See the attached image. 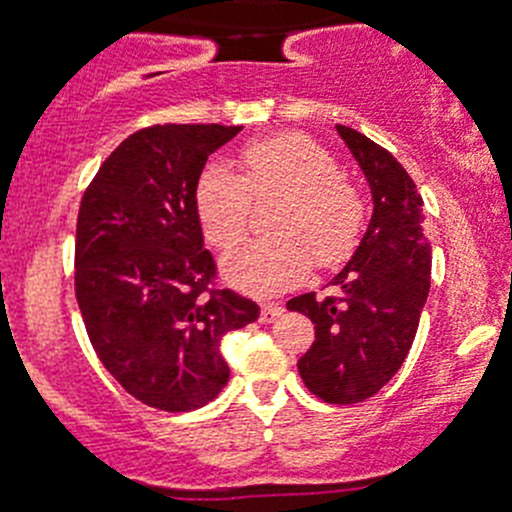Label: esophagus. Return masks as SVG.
I'll list each match as a JSON object with an SVG mask.
<instances>
[{
  "instance_id": "esophagus-1",
  "label": "esophagus",
  "mask_w": 512,
  "mask_h": 512,
  "mask_svg": "<svg viewBox=\"0 0 512 512\" xmlns=\"http://www.w3.org/2000/svg\"><path fill=\"white\" fill-rule=\"evenodd\" d=\"M283 308L278 303H262L260 308V323H272L275 318H280Z\"/></svg>"
}]
</instances>
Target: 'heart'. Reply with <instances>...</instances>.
<instances>
[{
  "label": "heart",
  "mask_w": 512,
  "mask_h": 512,
  "mask_svg": "<svg viewBox=\"0 0 512 512\" xmlns=\"http://www.w3.org/2000/svg\"><path fill=\"white\" fill-rule=\"evenodd\" d=\"M242 174L209 164L194 184V212L209 245L229 250L250 224L252 199L280 194L267 227L278 232L245 242L222 262L224 278L247 293H280L300 283L310 265L331 267L356 250L366 202L338 174L336 156L303 133H278L242 146Z\"/></svg>",
  "instance_id": "1"
}]
</instances>
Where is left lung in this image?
I'll use <instances>...</instances> for the list:
<instances>
[{
	"label": "left lung",
	"mask_w": 512,
	"mask_h": 512,
	"mask_svg": "<svg viewBox=\"0 0 512 512\" xmlns=\"http://www.w3.org/2000/svg\"><path fill=\"white\" fill-rule=\"evenodd\" d=\"M374 194V217L356 255L328 293L288 300L315 323V341L298 358L300 379L328 404L374 396L404 364L429 293L432 247L422 199L407 169L384 146L336 126Z\"/></svg>",
	"instance_id": "left-lung-1"
}]
</instances>
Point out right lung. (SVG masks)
Returning <instances> with one entry per match:
<instances>
[{"instance_id": "add662e5", "label": "right lung", "mask_w": 512, "mask_h": 512, "mask_svg": "<svg viewBox=\"0 0 512 512\" xmlns=\"http://www.w3.org/2000/svg\"><path fill=\"white\" fill-rule=\"evenodd\" d=\"M237 133L219 123L141 128L80 202L75 298L85 331L108 374L161 412L212 401L229 379L222 338L260 315L219 285L194 212L197 176Z\"/></svg>"}]
</instances>
